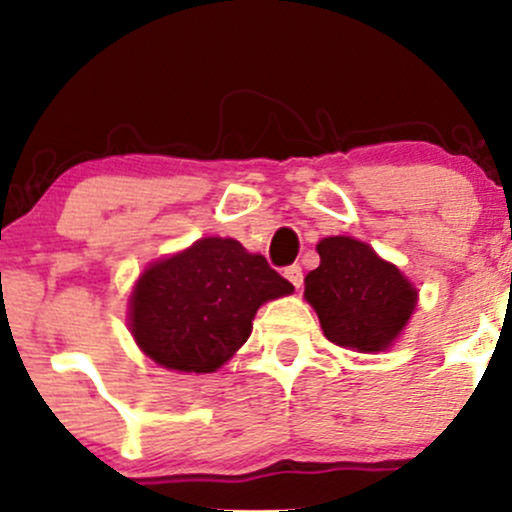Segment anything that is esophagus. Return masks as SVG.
I'll list each match as a JSON object with an SVG mask.
<instances>
[{"label": "esophagus", "instance_id": "obj_1", "mask_svg": "<svg viewBox=\"0 0 512 512\" xmlns=\"http://www.w3.org/2000/svg\"><path fill=\"white\" fill-rule=\"evenodd\" d=\"M284 276L291 281L293 286H296V289H301V284H303V269L298 267V264H291V267H286V269H284Z\"/></svg>", "mask_w": 512, "mask_h": 512}]
</instances>
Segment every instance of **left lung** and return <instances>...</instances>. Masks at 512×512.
Listing matches in <instances>:
<instances>
[{
  "instance_id": "left-lung-1",
  "label": "left lung",
  "mask_w": 512,
  "mask_h": 512,
  "mask_svg": "<svg viewBox=\"0 0 512 512\" xmlns=\"http://www.w3.org/2000/svg\"><path fill=\"white\" fill-rule=\"evenodd\" d=\"M317 252L320 267L305 276L303 296L325 337L366 354L392 346L414 313L419 291L395 264L356 238H322Z\"/></svg>"
}]
</instances>
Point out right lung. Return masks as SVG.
<instances>
[{"mask_svg":"<svg viewBox=\"0 0 512 512\" xmlns=\"http://www.w3.org/2000/svg\"><path fill=\"white\" fill-rule=\"evenodd\" d=\"M293 286L233 238H202L144 269L129 296V330L158 366L214 373L248 342L257 308Z\"/></svg>","mask_w":512,"mask_h":512,"instance_id":"add662e5","label":"right lung"}]
</instances>
